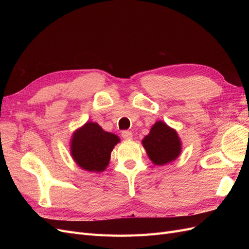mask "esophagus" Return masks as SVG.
Segmentation results:
<instances>
[{
	"label": "esophagus",
	"instance_id": "1",
	"mask_svg": "<svg viewBox=\"0 0 249 249\" xmlns=\"http://www.w3.org/2000/svg\"><path fill=\"white\" fill-rule=\"evenodd\" d=\"M122 136L124 139H132L133 138V133L131 131H123Z\"/></svg>",
	"mask_w": 249,
	"mask_h": 249
}]
</instances>
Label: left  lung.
<instances>
[{"label":"left lung","instance_id":"left-lung-1","mask_svg":"<svg viewBox=\"0 0 249 249\" xmlns=\"http://www.w3.org/2000/svg\"><path fill=\"white\" fill-rule=\"evenodd\" d=\"M146 153L157 165H164L176 160L180 153V141L178 134L162 122L156 123L149 134L142 140Z\"/></svg>","mask_w":249,"mask_h":249}]
</instances>
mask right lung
I'll return each instance as SVG.
<instances>
[{"instance_id": "right-lung-1", "label": "right lung", "mask_w": 249, "mask_h": 249, "mask_svg": "<svg viewBox=\"0 0 249 249\" xmlns=\"http://www.w3.org/2000/svg\"><path fill=\"white\" fill-rule=\"evenodd\" d=\"M118 142L116 135L103 131L95 123H87L73 134L71 152L81 168L100 172L107 167L112 149Z\"/></svg>"}]
</instances>
